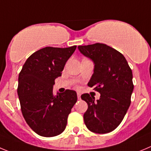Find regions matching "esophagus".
Listing matches in <instances>:
<instances>
[{
  "label": "esophagus",
  "instance_id": "1",
  "mask_svg": "<svg viewBox=\"0 0 151 151\" xmlns=\"http://www.w3.org/2000/svg\"><path fill=\"white\" fill-rule=\"evenodd\" d=\"M77 99H79V100H80V99H81V93H77Z\"/></svg>",
  "mask_w": 151,
  "mask_h": 151
}]
</instances>
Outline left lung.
Returning <instances> with one entry per match:
<instances>
[{
	"instance_id": "obj_1",
	"label": "left lung",
	"mask_w": 151,
	"mask_h": 151,
	"mask_svg": "<svg viewBox=\"0 0 151 151\" xmlns=\"http://www.w3.org/2000/svg\"><path fill=\"white\" fill-rule=\"evenodd\" d=\"M78 49L94 62V73L88 86L101 94L97 101L88 93L81 96L88 104L84 123L92 132H110L120 124L131 104L132 69L123 54L104 43L79 46Z\"/></svg>"
}]
</instances>
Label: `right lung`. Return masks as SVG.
I'll return each mask as SVG.
<instances>
[{
	"instance_id": "right-lung-1",
	"label": "right lung",
	"mask_w": 151,
	"mask_h": 151,
	"mask_svg": "<svg viewBox=\"0 0 151 151\" xmlns=\"http://www.w3.org/2000/svg\"><path fill=\"white\" fill-rule=\"evenodd\" d=\"M77 46L47 47L30 55L19 74L17 88L21 111L34 132L53 137L65 130L68 116L77 100L75 91L66 89L55 95V80L62 76L65 65Z\"/></svg>"
}]
</instances>
